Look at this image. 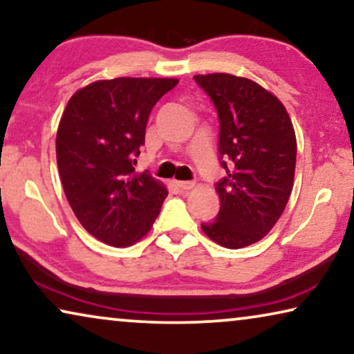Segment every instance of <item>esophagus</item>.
<instances>
[{"mask_svg": "<svg viewBox=\"0 0 354 354\" xmlns=\"http://www.w3.org/2000/svg\"><path fill=\"white\" fill-rule=\"evenodd\" d=\"M176 186H178V189H181L183 192H186V191H189V189H192L194 186H196V184H194L192 181H176Z\"/></svg>", "mask_w": 354, "mask_h": 354, "instance_id": "34e87169", "label": "esophagus"}]
</instances>
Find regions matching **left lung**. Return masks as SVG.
<instances>
[{"mask_svg": "<svg viewBox=\"0 0 354 354\" xmlns=\"http://www.w3.org/2000/svg\"><path fill=\"white\" fill-rule=\"evenodd\" d=\"M220 120V212L203 232L226 248L252 245L281 218L293 187L297 139L282 102L248 78L196 75Z\"/></svg>", "mask_w": 354, "mask_h": 354, "instance_id": "left-lung-1", "label": "left lung"}]
</instances>
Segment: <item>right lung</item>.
<instances>
[{"mask_svg":"<svg viewBox=\"0 0 354 354\" xmlns=\"http://www.w3.org/2000/svg\"><path fill=\"white\" fill-rule=\"evenodd\" d=\"M175 78H113L73 94L59 122L57 168L64 192L86 231L128 247L157 220L167 189L149 171L134 173L146 125Z\"/></svg>","mask_w":354,"mask_h":354,"instance_id":"add662e5","label":"right lung"}]
</instances>
